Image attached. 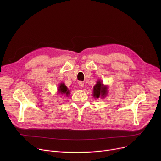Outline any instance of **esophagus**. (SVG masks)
<instances>
[{
    "instance_id": "esophagus-1",
    "label": "esophagus",
    "mask_w": 161,
    "mask_h": 161,
    "mask_svg": "<svg viewBox=\"0 0 161 161\" xmlns=\"http://www.w3.org/2000/svg\"><path fill=\"white\" fill-rule=\"evenodd\" d=\"M78 84H79V85L80 86V87H83L84 86V82L82 81H79V82H78Z\"/></svg>"
}]
</instances>
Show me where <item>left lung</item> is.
Masks as SVG:
<instances>
[{
  "mask_svg": "<svg viewBox=\"0 0 161 161\" xmlns=\"http://www.w3.org/2000/svg\"><path fill=\"white\" fill-rule=\"evenodd\" d=\"M107 94V86H104L101 82L98 81L94 86L93 97L95 98H99V97H103Z\"/></svg>",
  "mask_w": 161,
  "mask_h": 161,
  "instance_id": "left-lung-1",
  "label": "left lung"
}]
</instances>
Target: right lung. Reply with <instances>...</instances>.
<instances>
[{"instance_id":"obj_1","label":"right lung","mask_w":161,"mask_h":161,"mask_svg":"<svg viewBox=\"0 0 161 161\" xmlns=\"http://www.w3.org/2000/svg\"><path fill=\"white\" fill-rule=\"evenodd\" d=\"M58 92L61 94H65L66 96H68L70 94V91L68 89L64 83H61L60 86L58 87Z\"/></svg>"}]
</instances>
